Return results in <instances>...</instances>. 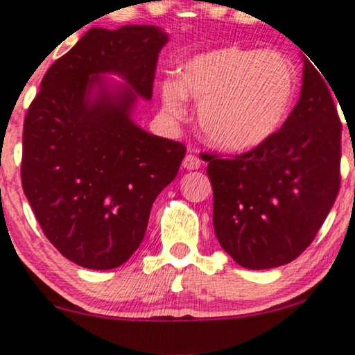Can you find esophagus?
I'll list each match as a JSON object with an SVG mask.
<instances>
[{"label":"esophagus","instance_id":"obj_1","mask_svg":"<svg viewBox=\"0 0 355 355\" xmlns=\"http://www.w3.org/2000/svg\"><path fill=\"white\" fill-rule=\"evenodd\" d=\"M183 167L187 170H198L201 167V159L196 154H188L183 159Z\"/></svg>","mask_w":355,"mask_h":355}]
</instances>
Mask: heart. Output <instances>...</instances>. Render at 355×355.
Wrapping results in <instances>:
<instances>
[{
    "mask_svg": "<svg viewBox=\"0 0 355 355\" xmlns=\"http://www.w3.org/2000/svg\"><path fill=\"white\" fill-rule=\"evenodd\" d=\"M297 88V73L278 52L226 46L183 62L178 82L165 78L160 95L173 118L185 113V95L198 106L206 141L223 150H250L282 128Z\"/></svg>",
    "mask_w": 355,
    "mask_h": 355,
    "instance_id": "heart-1",
    "label": "heart"
}]
</instances>
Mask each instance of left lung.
<instances>
[{"mask_svg": "<svg viewBox=\"0 0 355 355\" xmlns=\"http://www.w3.org/2000/svg\"><path fill=\"white\" fill-rule=\"evenodd\" d=\"M322 76L304 58L297 106L267 142L239 155L205 154L214 234L242 267L262 270L295 260L333 208L343 124Z\"/></svg>", "mask_w": 355, "mask_h": 355, "instance_id": "8db88e82", "label": "left lung"}]
</instances>
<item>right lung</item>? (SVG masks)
<instances>
[{"instance_id": "1", "label": "right lung", "mask_w": 355, "mask_h": 355, "mask_svg": "<svg viewBox=\"0 0 355 355\" xmlns=\"http://www.w3.org/2000/svg\"><path fill=\"white\" fill-rule=\"evenodd\" d=\"M165 42L154 26L92 28L53 62L29 105L22 190L51 244L80 267L116 268L136 252L157 195L185 157L182 142L131 119L136 95L152 98ZM100 73L121 74L130 88L107 92Z\"/></svg>"}]
</instances>
